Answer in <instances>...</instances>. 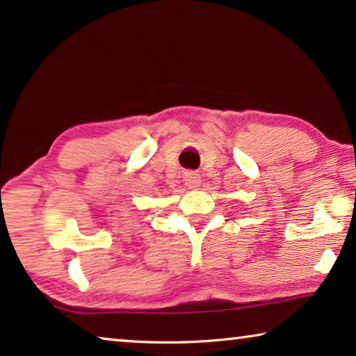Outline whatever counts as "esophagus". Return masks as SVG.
I'll use <instances>...</instances> for the list:
<instances>
[{
  "instance_id": "obj_1",
  "label": "esophagus",
  "mask_w": 356,
  "mask_h": 356,
  "mask_svg": "<svg viewBox=\"0 0 356 356\" xmlns=\"http://www.w3.org/2000/svg\"><path fill=\"white\" fill-rule=\"evenodd\" d=\"M184 184L186 188L194 189L200 186V175L197 172H186L184 173Z\"/></svg>"
}]
</instances>
